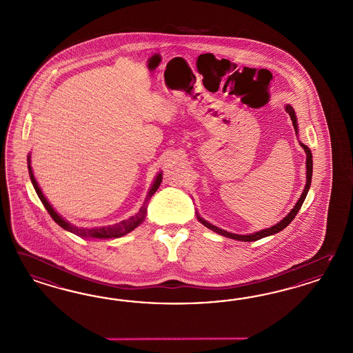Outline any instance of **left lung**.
Here are the masks:
<instances>
[{
    "instance_id": "1",
    "label": "left lung",
    "mask_w": 353,
    "mask_h": 353,
    "mask_svg": "<svg viewBox=\"0 0 353 353\" xmlns=\"http://www.w3.org/2000/svg\"><path fill=\"white\" fill-rule=\"evenodd\" d=\"M285 112L290 114L291 121H292V125H294L296 134H297V132H299V131H297V119H296L294 108H292L291 105H285ZM300 145H301V148L304 149L305 153H307V184H305V187H304V191H303V194L300 196V199L297 200V203H296L295 206H294V209H292L281 222H278L276 225H274L272 228H265V230H261V231H257V232H254V234H250V235H238V234L228 232V231H225V230H222V228H216L214 225L206 222L204 218H201L199 214H196L197 219L204 225L205 228H210L212 231H214L216 234H219V235H222V236H226V238H230V239L240 240V241H256V240H260L262 239V238L274 235V234H276V232H279V231H282L283 228H287V226L292 222V219L295 218L297 212L300 210L301 205H303L305 197H307V191H309V188H310V182H312V171H313L312 152H310V149L307 148V145H304L303 143H300Z\"/></svg>"
}]
</instances>
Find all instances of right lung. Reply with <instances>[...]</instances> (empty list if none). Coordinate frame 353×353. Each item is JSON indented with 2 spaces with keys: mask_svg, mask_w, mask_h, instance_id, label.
I'll list each match as a JSON object with an SVG mask.
<instances>
[{
  "mask_svg": "<svg viewBox=\"0 0 353 353\" xmlns=\"http://www.w3.org/2000/svg\"><path fill=\"white\" fill-rule=\"evenodd\" d=\"M27 162H28V171H30V178H31V182L34 184V191L39 196V199L41 200L43 205L46 206L48 213L50 214V216L54 219V222L59 225L61 228L68 230L70 232L75 234V235H79L81 238H94V239H109V238H119V236H123L125 234L131 232L134 228H137L145 218L147 214V203H148L149 199L152 197V194H154V192L159 190V184L162 182V172H159V175L156 176L154 182L152 184L150 190H149L148 196H147V200L143 205V208L140 209V212L137 213V216H131L130 219L127 221H122L121 223H117L114 226H108V228H78L75 226H72L71 223H68V221H65L62 216L58 214L57 212L52 208V205L48 203L46 196L41 192L39 184L34 179V172H32V168H31V154H28L27 157Z\"/></svg>",
  "mask_w": 353,
  "mask_h": 353,
  "instance_id": "right-lung-1",
  "label": "right lung"
}]
</instances>
